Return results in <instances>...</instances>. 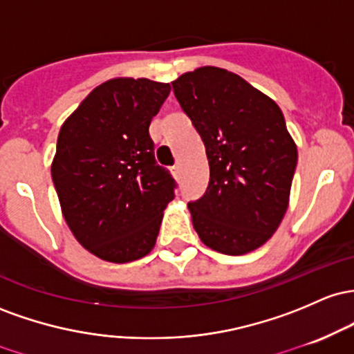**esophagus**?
<instances>
[{
	"label": "esophagus",
	"instance_id": "34e87169",
	"mask_svg": "<svg viewBox=\"0 0 354 354\" xmlns=\"http://www.w3.org/2000/svg\"><path fill=\"white\" fill-rule=\"evenodd\" d=\"M172 174H174V176H178V174H180V165H178V164L174 165L172 167Z\"/></svg>",
	"mask_w": 354,
	"mask_h": 354
}]
</instances>
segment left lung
<instances>
[{
    "mask_svg": "<svg viewBox=\"0 0 354 354\" xmlns=\"http://www.w3.org/2000/svg\"><path fill=\"white\" fill-rule=\"evenodd\" d=\"M172 86L209 160L205 194L189 202L194 229L214 251L251 252L288 209L297 149L284 115L239 75L216 66L184 73Z\"/></svg>",
    "mask_w": 354,
    "mask_h": 354,
    "instance_id": "8db88e82",
    "label": "left lung"
}]
</instances>
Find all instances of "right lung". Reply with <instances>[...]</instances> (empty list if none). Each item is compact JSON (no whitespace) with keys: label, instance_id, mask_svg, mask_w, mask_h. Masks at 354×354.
<instances>
[{"label":"right lung","instance_id":"right-lung-1","mask_svg":"<svg viewBox=\"0 0 354 354\" xmlns=\"http://www.w3.org/2000/svg\"><path fill=\"white\" fill-rule=\"evenodd\" d=\"M169 83L115 78L97 86L59 130L51 178L66 224L91 254L130 263L152 251L177 184L149 133Z\"/></svg>","mask_w":354,"mask_h":354}]
</instances>
